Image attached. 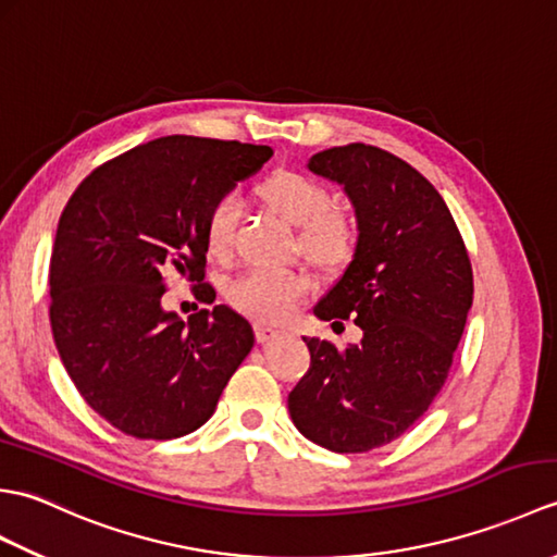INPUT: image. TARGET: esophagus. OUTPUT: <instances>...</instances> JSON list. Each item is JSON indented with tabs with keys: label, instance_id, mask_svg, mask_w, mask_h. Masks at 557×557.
I'll list each match as a JSON object with an SVG mask.
<instances>
[{
	"label": "esophagus",
	"instance_id": "esophagus-1",
	"mask_svg": "<svg viewBox=\"0 0 557 557\" xmlns=\"http://www.w3.org/2000/svg\"><path fill=\"white\" fill-rule=\"evenodd\" d=\"M277 335H280V330H275V327H270V325H256V339L260 342V345H263V342L275 339Z\"/></svg>",
	"mask_w": 557,
	"mask_h": 557
}]
</instances>
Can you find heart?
Listing matches in <instances>:
<instances>
[{
  "label": "heart",
  "mask_w": 557,
  "mask_h": 557,
  "mask_svg": "<svg viewBox=\"0 0 557 557\" xmlns=\"http://www.w3.org/2000/svg\"><path fill=\"white\" fill-rule=\"evenodd\" d=\"M256 198L277 218L297 227V251L309 263L335 275L349 263L359 246V227L345 208L333 206L330 188L313 176L294 170H277L263 176L253 188ZM234 203L220 198L206 212L203 244L210 258L224 260L232 253ZM311 282L301 270H251L227 287V299L236 311L256 323H282L294 311Z\"/></svg>",
  "instance_id": "obj_1"
}]
</instances>
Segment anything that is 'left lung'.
I'll return each mask as SVG.
<instances>
[{
	"label": "left lung",
	"instance_id": "8db88e82",
	"mask_svg": "<svg viewBox=\"0 0 557 557\" xmlns=\"http://www.w3.org/2000/svg\"><path fill=\"white\" fill-rule=\"evenodd\" d=\"M309 170L345 186L359 246L321 321H354L361 342L304 337L311 366L289 393L299 433L333 453H369L423 417L447 381L474 299L465 239L443 196L387 150L349 144L315 152Z\"/></svg>",
	"mask_w": 557,
	"mask_h": 557
}]
</instances>
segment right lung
<instances>
[{"mask_svg": "<svg viewBox=\"0 0 557 557\" xmlns=\"http://www.w3.org/2000/svg\"><path fill=\"white\" fill-rule=\"evenodd\" d=\"M268 146L164 136L92 170L59 218L50 258V325L64 369L104 421L140 441L200 429L253 347L230 306L184 323L162 309L170 275L215 301L203 220L236 182L263 168Z\"/></svg>", "mask_w": 557, "mask_h": 557, "instance_id": "obj_1", "label": "right lung"}]
</instances>
